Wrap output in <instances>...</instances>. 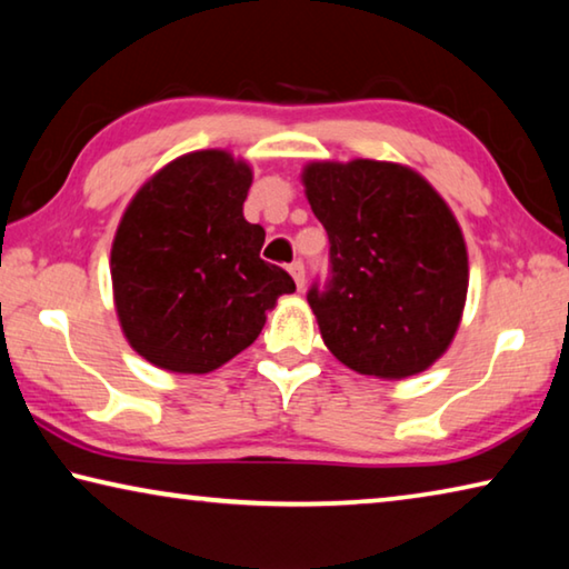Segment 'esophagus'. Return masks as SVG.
<instances>
[{"label": "esophagus", "mask_w": 569, "mask_h": 569, "mask_svg": "<svg viewBox=\"0 0 569 569\" xmlns=\"http://www.w3.org/2000/svg\"><path fill=\"white\" fill-rule=\"evenodd\" d=\"M288 271H291V276H293V281H296L298 288L306 286V268H303V261H293L291 266H288Z\"/></svg>", "instance_id": "esophagus-1"}]
</instances>
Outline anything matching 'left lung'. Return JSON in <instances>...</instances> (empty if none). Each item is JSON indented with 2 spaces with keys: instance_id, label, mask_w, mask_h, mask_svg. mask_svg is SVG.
<instances>
[{
  "instance_id": "8db88e82",
  "label": "left lung",
  "mask_w": 569,
  "mask_h": 569,
  "mask_svg": "<svg viewBox=\"0 0 569 569\" xmlns=\"http://www.w3.org/2000/svg\"><path fill=\"white\" fill-rule=\"evenodd\" d=\"M306 198L329 233V283L311 286L329 351L349 369L407 379L449 349L469 263L445 198L399 162H311Z\"/></svg>"
}]
</instances>
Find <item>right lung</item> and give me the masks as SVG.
I'll list each match as a JSON object with an SVG mask.
<instances>
[{"label": "right lung", "instance_id": "obj_1", "mask_svg": "<svg viewBox=\"0 0 569 569\" xmlns=\"http://www.w3.org/2000/svg\"><path fill=\"white\" fill-rule=\"evenodd\" d=\"M253 172L226 150L158 170L130 200L112 240L114 311L142 359L208 373L258 339L266 311L296 283L266 263V230L243 218Z\"/></svg>", "mask_w": 569, "mask_h": 569}]
</instances>
